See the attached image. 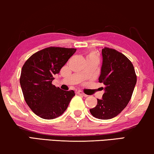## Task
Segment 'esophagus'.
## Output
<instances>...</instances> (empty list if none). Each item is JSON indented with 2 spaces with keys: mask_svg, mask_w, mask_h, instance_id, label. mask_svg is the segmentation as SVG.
I'll list each match as a JSON object with an SVG mask.
<instances>
[{
  "mask_svg": "<svg viewBox=\"0 0 154 154\" xmlns=\"http://www.w3.org/2000/svg\"><path fill=\"white\" fill-rule=\"evenodd\" d=\"M77 94H79V95H81V96H84V97H87L88 96L87 95L84 94V93L83 91H78Z\"/></svg>",
  "mask_w": 154,
  "mask_h": 154,
  "instance_id": "1",
  "label": "esophagus"
}]
</instances>
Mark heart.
I'll list each match as a JSON object with an SVG mask.
<instances>
[{"mask_svg":"<svg viewBox=\"0 0 154 154\" xmlns=\"http://www.w3.org/2000/svg\"><path fill=\"white\" fill-rule=\"evenodd\" d=\"M88 58H96V59H98V56L96 54L91 53L88 56Z\"/></svg>","mask_w":154,"mask_h":154,"instance_id":"b5f03b06","label":"heart"}]
</instances>
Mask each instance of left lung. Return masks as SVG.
Listing matches in <instances>:
<instances>
[{"mask_svg": "<svg viewBox=\"0 0 154 154\" xmlns=\"http://www.w3.org/2000/svg\"><path fill=\"white\" fill-rule=\"evenodd\" d=\"M103 65L99 82L105 85L103 98L90 112L99 119H110L126 107L133 95L137 76L131 60L114 49H102Z\"/></svg>", "mask_w": 154, "mask_h": 154, "instance_id": "left-lung-1", "label": "left lung"}]
</instances>
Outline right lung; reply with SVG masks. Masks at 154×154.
Here are the masks:
<instances>
[{
    "label": "right lung",
    "mask_w": 154,
    "mask_h": 154,
    "mask_svg": "<svg viewBox=\"0 0 154 154\" xmlns=\"http://www.w3.org/2000/svg\"><path fill=\"white\" fill-rule=\"evenodd\" d=\"M74 48L50 47L33 54L23 64L20 84L26 103L36 115L53 119L62 115L74 91H63L51 84L54 75L75 53Z\"/></svg>",
    "instance_id": "right-lung-1"
}]
</instances>
